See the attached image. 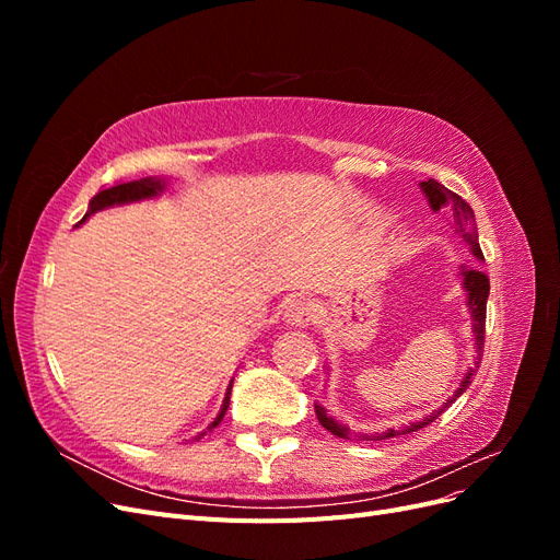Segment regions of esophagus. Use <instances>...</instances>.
I'll use <instances>...</instances> for the list:
<instances>
[{
    "mask_svg": "<svg viewBox=\"0 0 560 560\" xmlns=\"http://www.w3.org/2000/svg\"><path fill=\"white\" fill-rule=\"evenodd\" d=\"M315 317V311H313V303L306 301V299H294L284 306V313H282V319L287 322L290 327H308L311 322Z\"/></svg>",
    "mask_w": 560,
    "mask_h": 560,
    "instance_id": "esophagus-1",
    "label": "esophagus"
}]
</instances>
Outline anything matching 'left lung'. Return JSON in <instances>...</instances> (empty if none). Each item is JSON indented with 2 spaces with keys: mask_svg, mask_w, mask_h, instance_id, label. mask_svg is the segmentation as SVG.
Returning a JSON list of instances; mask_svg holds the SVG:
<instances>
[{
  "mask_svg": "<svg viewBox=\"0 0 560 560\" xmlns=\"http://www.w3.org/2000/svg\"><path fill=\"white\" fill-rule=\"evenodd\" d=\"M420 189L422 194H425L430 208L434 212H439L442 208H451L453 210V219H455V226L457 231L463 233V241L469 245L474 259L477 261H483V254H481V247H479V235L477 231H474V210L469 208V202H465L460 196L448 191L444 184H439L436 179H428V182H420ZM460 282H463V290L467 292V311L471 315V329H474V338H477V362H474L469 369L465 378L460 381V387L455 389L453 397H448L439 409L430 416H425L422 420H416V422H409V425L404 428H393V430H385L381 434H362L360 442H381V439H393V436H399V434H409V432H418L420 428L430 425L432 420H436L439 416H442L448 406L460 397L465 389L469 387V383L474 381V376H477L479 371V364H481V354H483V334H486V301H488V292H490V282H488V276L483 273L481 268L477 266H463L460 270ZM315 416L319 420V425L329 430L331 434L341 436V439H354L358 434H354L348 425H343V422H338L336 418H331L325 406L315 404Z\"/></svg>",
  "mask_w": 560,
  "mask_h": 560,
  "instance_id": "left-lung-1",
  "label": "left lung"
}]
</instances>
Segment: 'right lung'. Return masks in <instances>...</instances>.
Returning a JSON list of instances; mask_svg holds the SVG:
<instances>
[{"label":"right lung","mask_w":560,"mask_h":560,"mask_svg":"<svg viewBox=\"0 0 560 560\" xmlns=\"http://www.w3.org/2000/svg\"><path fill=\"white\" fill-rule=\"evenodd\" d=\"M165 189V179H159V177H144V179H135V182H126V184H116V186H109V189L100 191L93 196V200L89 202V212L83 214L81 222H86V219L100 210L105 208H114V206H128V202H138V200H144V198H156L161 196ZM231 387H233V381L229 383V389H226V397H224V404L222 409H219L217 418L210 422L208 430H214L219 422H222L226 409H229V401H231ZM206 432H200L196 439H200Z\"/></svg>","instance_id":"add662e5"}]
</instances>
